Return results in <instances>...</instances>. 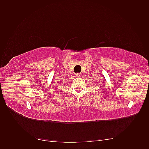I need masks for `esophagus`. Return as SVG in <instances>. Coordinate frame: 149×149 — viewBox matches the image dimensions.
Returning <instances> with one entry per match:
<instances>
[{
	"label": "esophagus",
	"instance_id": "34e87169",
	"mask_svg": "<svg viewBox=\"0 0 149 149\" xmlns=\"http://www.w3.org/2000/svg\"><path fill=\"white\" fill-rule=\"evenodd\" d=\"M81 75V73H76V74H75V76L76 77H79Z\"/></svg>",
	"mask_w": 149,
	"mask_h": 149
}]
</instances>
